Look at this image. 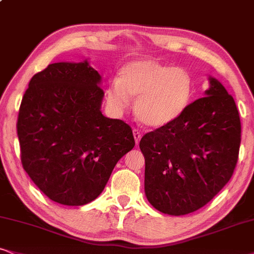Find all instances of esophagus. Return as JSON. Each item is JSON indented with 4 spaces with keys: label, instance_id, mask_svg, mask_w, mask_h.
Wrapping results in <instances>:
<instances>
[{
    "label": "esophagus",
    "instance_id": "esophagus-1",
    "mask_svg": "<svg viewBox=\"0 0 254 254\" xmlns=\"http://www.w3.org/2000/svg\"><path fill=\"white\" fill-rule=\"evenodd\" d=\"M132 133H133V137H134V142H136V145H138V143H139L140 138H142V133H140L137 129H133Z\"/></svg>",
    "mask_w": 254,
    "mask_h": 254
}]
</instances>
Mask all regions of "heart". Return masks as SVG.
Segmentation results:
<instances>
[{"label":"heart","mask_w":254,"mask_h":254,"mask_svg":"<svg viewBox=\"0 0 254 254\" xmlns=\"http://www.w3.org/2000/svg\"><path fill=\"white\" fill-rule=\"evenodd\" d=\"M108 101L123 110L134 101L139 122L153 129L169 127L178 121L193 97V79L185 69L156 60H137L125 64L118 81L108 86Z\"/></svg>","instance_id":"obj_1"}]
</instances>
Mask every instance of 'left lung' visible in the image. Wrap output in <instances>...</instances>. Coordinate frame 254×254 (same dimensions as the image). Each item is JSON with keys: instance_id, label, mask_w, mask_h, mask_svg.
Returning a JSON list of instances; mask_svg holds the SVG:
<instances>
[{"instance_id": "8db88e82", "label": "left lung", "mask_w": 254, "mask_h": 254, "mask_svg": "<svg viewBox=\"0 0 254 254\" xmlns=\"http://www.w3.org/2000/svg\"><path fill=\"white\" fill-rule=\"evenodd\" d=\"M242 125L233 97L210 78L205 96L175 123L144 134L145 194L160 212L199 210L227 184L239 156Z\"/></svg>"}]
</instances>
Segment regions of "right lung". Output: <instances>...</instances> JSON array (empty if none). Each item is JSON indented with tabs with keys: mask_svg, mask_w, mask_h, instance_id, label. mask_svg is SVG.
Returning a JSON list of instances; mask_svg holds the SVG:
<instances>
[{
	"mask_svg": "<svg viewBox=\"0 0 254 254\" xmlns=\"http://www.w3.org/2000/svg\"><path fill=\"white\" fill-rule=\"evenodd\" d=\"M101 75L89 63H54L35 73L17 118L22 166L56 203L81 206L104 190L117 162L132 150L124 121L104 117Z\"/></svg>",
	"mask_w": 254,
	"mask_h": 254,
	"instance_id": "right-lung-1",
	"label": "right lung"
}]
</instances>
